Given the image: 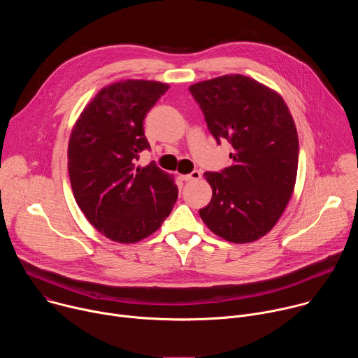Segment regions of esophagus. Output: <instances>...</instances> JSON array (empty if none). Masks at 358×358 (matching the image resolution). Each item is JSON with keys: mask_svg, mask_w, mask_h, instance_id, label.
<instances>
[{"mask_svg": "<svg viewBox=\"0 0 358 358\" xmlns=\"http://www.w3.org/2000/svg\"><path fill=\"white\" fill-rule=\"evenodd\" d=\"M184 181H195V180H199L201 178V173L198 170H194L192 173L189 174H185V176H181Z\"/></svg>", "mask_w": 358, "mask_h": 358, "instance_id": "34e87169", "label": "esophagus"}]
</instances>
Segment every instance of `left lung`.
I'll return each instance as SVG.
<instances>
[{"label": "left lung", "instance_id": "left-lung-1", "mask_svg": "<svg viewBox=\"0 0 358 358\" xmlns=\"http://www.w3.org/2000/svg\"><path fill=\"white\" fill-rule=\"evenodd\" d=\"M207 127L234 147L232 166L207 171L213 198L199 217L214 234L246 243L266 235L294 188L299 138L293 117L275 90L242 75L189 86Z\"/></svg>", "mask_w": 358, "mask_h": 358}]
</instances>
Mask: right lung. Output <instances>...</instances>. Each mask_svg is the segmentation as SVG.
<instances>
[{
  "label": "right lung",
  "mask_w": 358,
  "mask_h": 358,
  "mask_svg": "<svg viewBox=\"0 0 358 358\" xmlns=\"http://www.w3.org/2000/svg\"><path fill=\"white\" fill-rule=\"evenodd\" d=\"M170 89L152 80H122L101 89L78 119L68 147V170L79 208L105 236L134 243L170 215L178 188L155 162L137 166L150 150L143 122Z\"/></svg>",
  "instance_id": "right-lung-1"
}]
</instances>
